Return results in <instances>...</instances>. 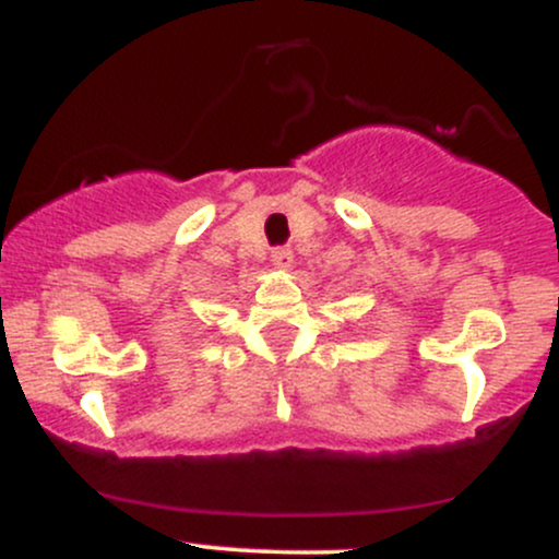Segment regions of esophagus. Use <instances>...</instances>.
I'll list each match as a JSON object with an SVG mask.
<instances>
[{
	"mask_svg": "<svg viewBox=\"0 0 559 559\" xmlns=\"http://www.w3.org/2000/svg\"><path fill=\"white\" fill-rule=\"evenodd\" d=\"M271 262L275 267H281V271H286V267H292L294 252L288 247H275L271 252Z\"/></svg>",
	"mask_w": 559,
	"mask_h": 559,
	"instance_id": "esophagus-1",
	"label": "esophagus"
}]
</instances>
